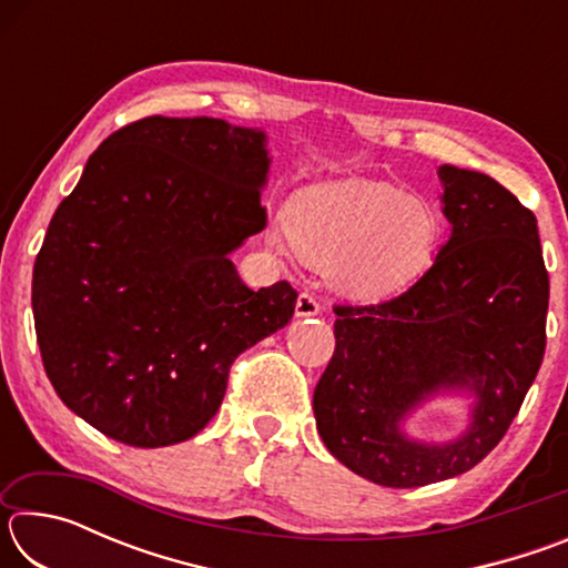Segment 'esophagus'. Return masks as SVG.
Instances as JSON below:
<instances>
[{
	"instance_id": "1",
	"label": "esophagus",
	"mask_w": 568,
	"mask_h": 568,
	"mask_svg": "<svg viewBox=\"0 0 568 568\" xmlns=\"http://www.w3.org/2000/svg\"><path fill=\"white\" fill-rule=\"evenodd\" d=\"M321 313V303L318 297L311 293H301L295 301V315L297 318H313V315Z\"/></svg>"
}]
</instances>
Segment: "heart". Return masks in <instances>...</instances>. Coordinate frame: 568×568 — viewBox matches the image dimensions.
Here are the masks:
<instances>
[{"label":"heart","mask_w":568,"mask_h":568,"mask_svg":"<svg viewBox=\"0 0 568 568\" xmlns=\"http://www.w3.org/2000/svg\"><path fill=\"white\" fill-rule=\"evenodd\" d=\"M285 230L305 261L328 265L333 285L355 301H383L413 285L434 263L440 217L428 200L378 180L311 185L285 207ZM275 250L283 230L271 227Z\"/></svg>","instance_id":"heart-1"}]
</instances>
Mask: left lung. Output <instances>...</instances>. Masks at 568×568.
<instances>
[{"mask_svg": "<svg viewBox=\"0 0 568 568\" xmlns=\"http://www.w3.org/2000/svg\"><path fill=\"white\" fill-rule=\"evenodd\" d=\"M446 245L406 293L335 305V353L313 393L315 426L353 474L416 488L466 474L496 448L546 348L549 273L538 227L484 172L438 168ZM436 395H470L464 435L434 445L402 423Z\"/></svg>", "mask_w": 568, "mask_h": 568, "instance_id": "left-lung-1", "label": "left lung"}]
</instances>
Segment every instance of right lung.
<instances>
[{
    "label": "right lung",
    "mask_w": 568,
    "mask_h": 568,
    "mask_svg": "<svg viewBox=\"0 0 568 568\" xmlns=\"http://www.w3.org/2000/svg\"><path fill=\"white\" fill-rule=\"evenodd\" d=\"M263 130L145 118L92 152L32 275L47 378L77 416L138 448L187 440L230 365L293 318L285 281L250 291L230 253L265 227Z\"/></svg>",
    "instance_id": "right-lung-1"
}]
</instances>
